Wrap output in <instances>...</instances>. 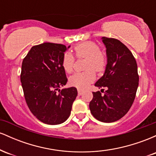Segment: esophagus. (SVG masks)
Instances as JSON below:
<instances>
[{
	"mask_svg": "<svg viewBox=\"0 0 156 156\" xmlns=\"http://www.w3.org/2000/svg\"><path fill=\"white\" fill-rule=\"evenodd\" d=\"M78 95H81L82 94H83V90H81V89H78Z\"/></svg>",
	"mask_w": 156,
	"mask_h": 156,
	"instance_id": "1",
	"label": "esophagus"
}]
</instances>
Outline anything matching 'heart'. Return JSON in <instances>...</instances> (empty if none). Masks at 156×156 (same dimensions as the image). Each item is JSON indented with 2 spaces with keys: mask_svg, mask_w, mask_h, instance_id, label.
Returning <instances> with one entry per match:
<instances>
[{
  "mask_svg": "<svg viewBox=\"0 0 156 156\" xmlns=\"http://www.w3.org/2000/svg\"><path fill=\"white\" fill-rule=\"evenodd\" d=\"M77 58H85L83 72L76 73L69 78V84L78 89H85L95 79L94 70L98 73L103 72L107 63L106 55L100 50L99 46L92 41H85L76 44L74 48ZM75 58L69 52L63 55L62 65L66 73H71L74 67Z\"/></svg>",
  "mask_w": 156,
  "mask_h": 156,
  "instance_id": "b5f03b06",
  "label": "heart"
}]
</instances>
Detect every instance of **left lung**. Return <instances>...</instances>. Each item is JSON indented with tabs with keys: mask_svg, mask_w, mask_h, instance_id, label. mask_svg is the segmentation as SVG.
I'll use <instances>...</instances> for the list:
<instances>
[{
	"mask_svg": "<svg viewBox=\"0 0 156 156\" xmlns=\"http://www.w3.org/2000/svg\"><path fill=\"white\" fill-rule=\"evenodd\" d=\"M101 39L106 48L107 64L104 74L94 86L105 91L103 95L99 91L92 92L89 108L98 120L113 122L124 117L133 104L139 75L135 58L124 44L114 38Z\"/></svg>",
	"mask_w": 156,
	"mask_h": 156,
	"instance_id": "left-lung-1",
	"label": "left lung"
}]
</instances>
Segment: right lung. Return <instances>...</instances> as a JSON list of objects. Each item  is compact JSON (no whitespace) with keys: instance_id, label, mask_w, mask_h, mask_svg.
Masks as SVG:
<instances>
[{"instance_id":"1","label":"right lung","mask_w":156,"mask_h":156,"mask_svg":"<svg viewBox=\"0 0 156 156\" xmlns=\"http://www.w3.org/2000/svg\"><path fill=\"white\" fill-rule=\"evenodd\" d=\"M69 47L44 42L33 46L23 61L20 80L26 103L32 114L45 124L58 125L67 120L78 95L76 87L59 89L67 82L62 59Z\"/></svg>"}]
</instances>
